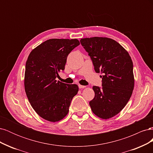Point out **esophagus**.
I'll list each match as a JSON object with an SVG mask.
<instances>
[{
  "instance_id": "esophagus-1",
  "label": "esophagus",
  "mask_w": 153,
  "mask_h": 153,
  "mask_svg": "<svg viewBox=\"0 0 153 153\" xmlns=\"http://www.w3.org/2000/svg\"><path fill=\"white\" fill-rule=\"evenodd\" d=\"M78 87H79L80 89H84V88L85 87V85H78Z\"/></svg>"
}]
</instances>
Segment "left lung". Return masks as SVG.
<instances>
[{"label":"left lung","mask_w":153,"mask_h":153,"mask_svg":"<svg viewBox=\"0 0 153 153\" xmlns=\"http://www.w3.org/2000/svg\"><path fill=\"white\" fill-rule=\"evenodd\" d=\"M97 73L103 74L102 88L93 86L95 96L89 102L96 116L108 119L126 105L134 89L133 62L127 51L115 40L92 37L80 39Z\"/></svg>","instance_id":"1"}]
</instances>
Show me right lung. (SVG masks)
Here are the masks:
<instances>
[{
	"instance_id": "right-lung-1",
	"label": "right lung",
	"mask_w": 153,
	"mask_h": 153,
	"mask_svg": "<svg viewBox=\"0 0 153 153\" xmlns=\"http://www.w3.org/2000/svg\"><path fill=\"white\" fill-rule=\"evenodd\" d=\"M79 45L76 39H50L32 50L27 58L26 95L35 112L47 121L55 123L65 117L78 93L77 85L64 84L55 78L64 70L69 53Z\"/></svg>"
}]
</instances>
